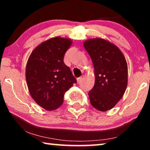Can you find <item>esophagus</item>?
<instances>
[{
    "mask_svg": "<svg viewBox=\"0 0 150 150\" xmlns=\"http://www.w3.org/2000/svg\"><path fill=\"white\" fill-rule=\"evenodd\" d=\"M83 79H84V76L83 75L81 76V77L78 78V79H77V83H81V82H82V81H83Z\"/></svg>",
    "mask_w": 150,
    "mask_h": 150,
    "instance_id": "34e87169",
    "label": "esophagus"
}]
</instances>
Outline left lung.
<instances>
[{
  "label": "left lung",
  "instance_id": "left-lung-1",
  "mask_svg": "<svg viewBox=\"0 0 150 150\" xmlns=\"http://www.w3.org/2000/svg\"><path fill=\"white\" fill-rule=\"evenodd\" d=\"M83 46L94 67L95 84L89 96L100 111L110 110L122 99L128 85V65L122 51L109 41L92 38Z\"/></svg>",
  "mask_w": 150,
  "mask_h": 150
}]
</instances>
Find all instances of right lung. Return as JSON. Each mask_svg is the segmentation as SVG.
Instances as JSON below:
<instances>
[{"label": "right lung", "mask_w": 150, "mask_h": 150, "mask_svg": "<svg viewBox=\"0 0 150 150\" xmlns=\"http://www.w3.org/2000/svg\"><path fill=\"white\" fill-rule=\"evenodd\" d=\"M72 40L54 37L38 45L28 57L26 81L34 101L46 110L62 105L64 94L76 80L63 62Z\"/></svg>", "instance_id": "1"}]
</instances>
